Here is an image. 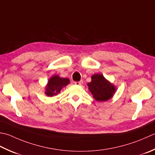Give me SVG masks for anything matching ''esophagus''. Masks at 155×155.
Instances as JSON below:
<instances>
[{
    "mask_svg": "<svg viewBox=\"0 0 155 155\" xmlns=\"http://www.w3.org/2000/svg\"><path fill=\"white\" fill-rule=\"evenodd\" d=\"M83 81H78V82H74V84L76 85H81L82 84H83Z\"/></svg>",
    "mask_w": 155,
    "mask_h": 155,
    "instance_id": "esophagus-1",
    "label": "esophagus"
}]
</instances>
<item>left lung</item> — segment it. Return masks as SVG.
Returning a JSON list of instances; mask_svg holds the SVG:
<instances>
[{
    "instance_id": "8db88e82",
    "label": "left lung",
    "mask_w": 155,
    "mask_h": 155,
    "mask_svg": "<svg viewBox=\"0 0 155 155\" xmlns=\"http://www.w3.org/2000/svg\"><path fill=\"white\" fill-rule=\"evenodd\" d=\"M89 90L97 101H105L111 99L116 92V87L108 81L103 74H95L91 81L87 84Z\"/></svg>"
}]
</instances>
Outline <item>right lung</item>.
<instances>
[{
  "mask_svg": "<svg viewBox=\"0 0 155 155\" xmlns=\"http://www.w3.org/2000/svg\"><path fill=\"white\" fill-rule=\"evenodd\" d=\"M70 80L66 78L60 77L58 75L51 77L45 87V94L48 97H52L58 94L63 87L67 86Z\"/></svg>",
  "mask_w": 155,
  "mask_h": 155,
  "instance_id": "1",
  "label": "right lung"
}]
</instances>
